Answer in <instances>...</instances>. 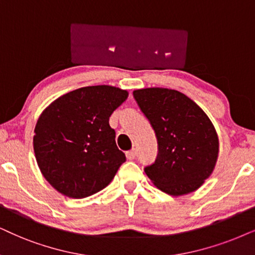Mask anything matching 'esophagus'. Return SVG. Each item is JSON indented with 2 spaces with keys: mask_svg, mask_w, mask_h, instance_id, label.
Instances as JSON below:
<instances>
[{
  "mask_svg": "<svg viewBox=\"0 0 255 255\" xmlns=\"http://www.w3.org/2000/svg\"><path fill=\"white\" fill-rule=\"evenodd\" d=\"M126 156H127L128 160H134L135 157H136V150L131 149L129 151H127V153H126Z\"/></svg>",
  "mask_w": 255,
  "mask_h": 255,
  "instance_id": "esophagus-1",
  "label": "esophagus"
}]
</instances>
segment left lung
Masks as SVG:
<instances>
[{
  "mask_svg": "<svg viewBox=\"0 0 255 255\" xmlns=\"http://www.w3.org/2000/svg\"><path fill=\"white\" fill-rule=\"evenodd\" d=\"M157 140L155 162L144 173L157 188L178 196L194 192L213 172L219 138L206 113L182 93L167 88L133 92Z\"/></svg>",
  "mask_w": 255,
  "mask_h": 255,
  "instance_id": "8db88e82",
  "label": "left lung"
}]
</instances>
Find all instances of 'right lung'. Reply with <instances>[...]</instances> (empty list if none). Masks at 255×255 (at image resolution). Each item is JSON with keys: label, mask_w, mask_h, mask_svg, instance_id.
<instances>
[{"label": "right lung", "mask_w": 255, "mask_h": 255, "mask_svg": "<svg viewBox=\"0 0 255 255\" xmlns=\"http://www.w3.org/2000/svg\"><path fill=\"white\" fill-rule=\"evenodd\" d=\"M127 98V90L117 87H83L56 99L40 115L35 157L61 194L82 199L111 183L126 155L117 146L109 118Z\"/></svg>", "instance_id": "1"}]
</instances>
